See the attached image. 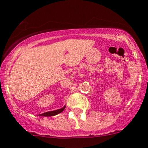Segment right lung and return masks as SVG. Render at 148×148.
<instances>
[{
    "label": "right lung",
    "instance_id": "1",
    "mask_svg": "<svg viewBox=\"0 0 148 148\" xmlns=\"http://www.w3.org/2000/svg\"><path fill=\"white\" fill-rule=\"evenodd\" d=\"M64 108H65V106H64L63 108H60V109H58V110H56V111H49V112H46L45 113H42L40 115H42V116H53V115H56L57 114H58V113H61V112H62L64 111Z\"/></svg>",
    "mask_w": 148,
    "mask_h": 148
}]
</instances>
